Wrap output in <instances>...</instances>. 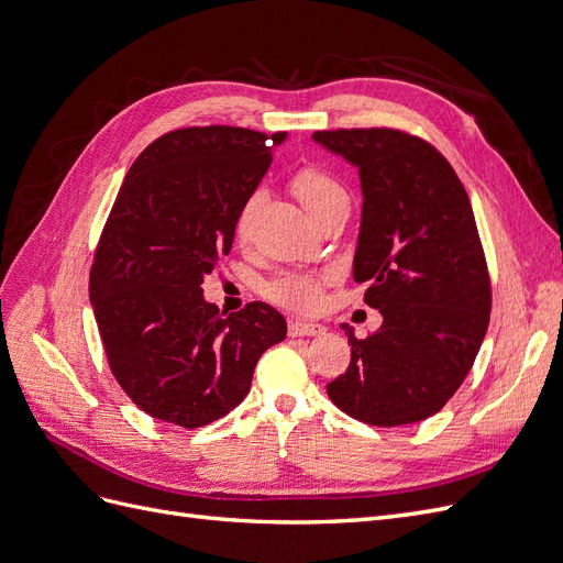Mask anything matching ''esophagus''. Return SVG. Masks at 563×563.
<instances>
[{
    "instance_id": "1",
    "label": "esophagus",
    "mask_w": 563,
    "mask_h": 563,
    "mask_svg": "<svg viewBox=\"0 0 563 563\" xmlns=\"http://www.w3.org/2000/svg\"><path fill=\"white\" fill-rule=\"evenodd\" d=\"M321 333H323L321 323H314V321H298V319L288 321V335H291V338H300V335H321Z\"/></svg>"
}]
</instances>
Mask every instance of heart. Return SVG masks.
Listing matches in <instances>:
<instances>
[{"label":"heart","instance_id":"1","mask_svg":"<svg viewBox=\"0 0 563 563\" xmlns=\"http://www.w3.org/2000/svg\"><path fill=\"white\" fill-rule=\"evenodd\" d=\"M288 187H291V192L302 203V209L312 216L314 223L329 211L343 209V207L347 209L350 203L345 185L340 183L331 172H327V168L317 164L298 166L291 174V178H288ZM255 203H258L255 197L244 199L240 211L234 216L232 234L236 244L249 242ZM319 291H321V277L312 275V272H284V275L272 279L267 286V296L272 300L284 305L288 310H298V312L314 310L319 302Z\"/></svg>","mask_w":563,"mask_h":563}]
</instances>
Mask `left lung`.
Returning a JSON list of instances; mask_svg holds the SVG:
<instances>
[{
    "label": "left lung",
    "instance_id": "1",
    "mask_svg": "<svg viewBox=\"0 0 563 563\" xmlns=\"http://www.w3.org/2000/svg\"><path fill=\"white\" fill-rule=\"evenodd\" d=\"M360 168L364 209L354 282L383 327L354 338L331 401L376 428L439 413L463 385L490 319V275L463 183L441 152L401 129L314 131Z\"/></svg>",
    "mask_w": 563,
    "mask_h": 563
}]
</instances>
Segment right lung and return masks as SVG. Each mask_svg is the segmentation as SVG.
<instances>
[{"label":"right lung","mask_w":563,"mask_h":563,"mask_svg":"<svg viewBox=\"0 0 563 563\" xmlns=\"http://www.w3.org/2000/svg\"><path fill=\"white\" fill-rule=\"evenodd\" d=\"M284 135L223 124L168 131L119 187L89 294L112 376L152 418L195 430L228 416L261 354L286 338L284 317L265 302L225 314L201 296Z\"/></svg>","instance_id":"add662e5"}]
</instances>
